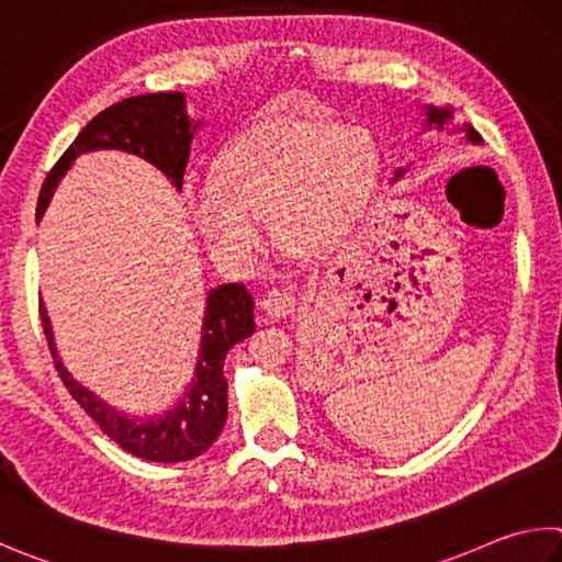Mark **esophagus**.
I'll return each instance as SVG.
<instances>
[{
	"mask_svg": "<svg viewBox=\"0 0 562 562\" xmlns=\"http://www.w3.org/2000/svg\"><path fill=\"white\" fill-rule=\"evenodd\" d=\"M262 310L272 314V316H290L294 312V304H297V300H294V294L290 290H282V288H274L270 290L268 294L262 297Z\"/></svg>",
	"mask_w": 562,
	"mask_h": 562,
	"instance_id": "esophagus-1",
	"label": "esophagus"
}]
</instances>
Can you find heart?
I'll return each instance as SVG.
<instances>
[{
	"label": "heart",
	"mask_w": 562,
	"mask_h": 562,
	"mask_svg": "<svg viewBox=\"0 0 562 562\" xmlns=\"http://www.w3.org/2000/svg\"><path fill=\"white\" fill-rule=\"evenodd\" d=\"M381 175L379 142L366 127L324 117L280 120L248 132L221 161V177L187 183V209L203 240L250 258L265 223L292 250L339 240L371 201Z\"/></svg>",
	"instance_id": "b5f03b06"
}]
</instances>
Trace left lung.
Instances as JSON below:
<instances>
[{"mask_svg":"<svg viewBox=\"0 0 562 562\" xmlns=\"http://www.w3.org/2000/svg\"><path fill=\"white\" fill-rule=\"evenodd\" d=\"M423 112H425V130L423 132H442L445 127H450V132H462L464 139L469 142V145H482V135L472 127V125H452L454 120V110L450 105H423ZM407 167H401L395 171V179L397 181L403 175H405Z\"/></svg>","mask_w":562,"mask_h":562,"instance_id":"1","label":"left lung"}]
</instances>
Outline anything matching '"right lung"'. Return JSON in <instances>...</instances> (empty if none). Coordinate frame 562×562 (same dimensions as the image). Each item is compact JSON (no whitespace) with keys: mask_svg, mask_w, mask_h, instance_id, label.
<instances>
[{"mask_svg":"<svg viewBox=\"0 0 562 562\" xmlns=\"http://www.w3.org/2000/svg\"><path fill=\"white\" fill-rule=\"evenodd\" d=\"M199 127L201 120L189 117L183 93L137 95L103 110L80 130L74 145L50 169L38 196L36 221L44 218L58 181L66 177L74 161L80 155L98 149H120L127 155H137L157 167L171 181V187L181 191L191 139ZM252 307L255 302L246 284L228 282L209 290L191 381L169 411L149 417L117 411L100 395L88 391L83 383H78L60 361L54 326H50L44 304H41V324H44L58 375L78 405L93 417L110 440H115L125 452L149 459V462H187V459L206 452L226 425L228 383L223 375V363H226L231 346L248 339L255 331Z\"/></svg>","mask_w":562,"mask_h":562,"instance_id":"right-lung-1","label":"right lung"}]
</instances>
